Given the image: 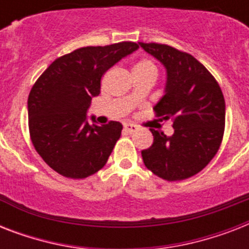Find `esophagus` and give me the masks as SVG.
Instances as JSON below:
<instances>
[{
	"label": "esophagus",
	"instance_id": "obj_1",
	"mask_svg": "<svg viewBox=\"0 0 249 249\" xmlns=\"http://www.w3.org/2000/svg\"><path fill=\"white\" fill-rule=\"evenodd\" d=\"M124 130L126 133H134L138 130V126L134 124H124Z\"/></svg>",
	"mask_w": 249,
	"mask_h": 249
}]
</instances>
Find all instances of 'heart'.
<instances>
[{"label":"heart","mask_w":249,"mask_h":249,"mask_svg":"<svg viewBox=\"0 0 249 249\" xmlns=\"http://www.w3.org/2000/svg\"><path fill=\"white\" fill-rule=\"evenodd\" d=\"M133 72H134V75H138V73H158V68H156L155 63L151 62V60L148 59H142L140 60L138 63L134 64V67H133ZM128 98L132 102L136 101V98L133 94H129Z\"/></svg>","instance_id":"1"}]
</instances>
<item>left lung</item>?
Instances as JSON below:
<instances>
[{
  "mask_svg": "<svg viewBox=\"0 0 249 249\" xmlns=\"http://www.w3.org/2000/svg\"><path fill=\"white\" fill-rule=\"evenodd\" d=\"M140 46L165 68L163 97L156 115L173 120L174 133L150 129L154 143L142 151L144 165L166 181L193 177L214 158L225 129V99L208 70L193 55L161 44Z\"/></svg>",
  "mask_w": 249,
  "mask_h": 249,
  "instance_id": "8db88e82",
  "label": "left lung"
}]
</instances>
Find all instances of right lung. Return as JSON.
Segmentation results:
<instances>
[{
	"label": "right lung",
	"mask_w": 249,
	"mask_h": 249,
	"mask_svg": "<svg viewBox=\"0 0 249 249\" xmlns=\"http://www.w3.org/2000/svg\"><path fill=\"white\" fill-rule=\"evenodd\" d=\"M136 42L77 49L53 62L38 77L28 97L32 143L52 169L67 178H86L107 163L123 125L95 124L89 111L101 93L107 70L138 50Z\"/></svg>",
	"instance_id": "right-lung-1"
}]
</instances>
